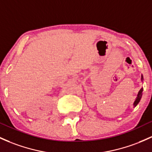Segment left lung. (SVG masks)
<instances>
[{
    "instance_id": "left-lung-1",
    "label": "left lung",
    "mask_w": 152,
    "mask_h": 152,
    "mask_svg": "<svg viewBox=\"0 0 152 152\" xmlns=\"http://www.w3.org/2000/svg\"><path fill=\"white\" fill-rule=\"evenodd\" d=\"M141 79H143V77H142V78ZM142 92H143V88H141V90H140V91L139 92H138V97H137V99H136V100L135 101V102H134V104H133V105L135 106H136L137 104H138V102H140V100H141V95H142Z\"/></svg>"
}]
</instances>
